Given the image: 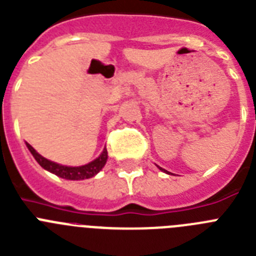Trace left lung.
<instances>
[{"label": "left lung", "mask_w": 256, "mask_h": 256, "mask_svg": "<svg viewBox=\"0 0 256 256\" xmlns=\"http://www.w3.org/2000/svg\"><path fill=\"white\" fill-rule=\"evenodd\" d=\"M160 169H162V170H164V172H165V169H162V168H160Z\"/></svg>", "instance_id": "1"}]
</instances>
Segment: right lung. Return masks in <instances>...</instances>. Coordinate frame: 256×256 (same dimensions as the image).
I'll use <instances>...</instances> for the list:
<instances>
[{
	"label": "right lung",
	"mask_w": 256,
	"mask_h": 256,
	"mask_svg": "<svg viewBox=\"0 0 256 256\" xmlns=\"http://www.w3.org/2000/svg\"><path fill=\"white\" fill-rule=\"evenodd\" d=\"M26 148H29L32 155L34 156V159L37 160V162L42 166V168L51 172V173L56 174L58 177L65 178V180H79L94 177V174H97L104 168V165L106 164V160H108V150H106L105 148L102 154H101L96 160L90 162V164L82 165V166H64V165L56 164V162L47 160L44 156H40L29 144H26Z\"/></svg>",
	"instance_id": "obj_1"
}]
</instances>
